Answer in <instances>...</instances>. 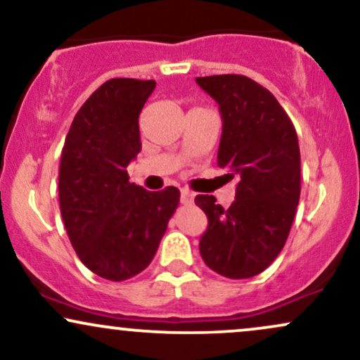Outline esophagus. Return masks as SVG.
<instances>
[{"mask_svg":"<svg viewBox=\"0 0 360 360\" xmlns=\"http://www.w3.org/2000/svg\"><path fill=\"white\" fill-rule=\"evenodd\" d=\"M194 200V194L189 189H181V203L183 205H191Z\"/></svg>","mask_w":360,"mask_h":360,"instance_id":"1","label":"esophagus"}]
</instances>
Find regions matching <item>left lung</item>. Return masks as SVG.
<instances>
[{"instance_id": "obj_1", "label": "left lung", "mask_w": 360, "mask_h": 360, "mask_svg": "<svg viewBox=\"0 0 360 360\" xmlns=\"http://www.w3.org/2000/svg\"><path fill=\"white\" fill-rule=\"evenodd\" d=\"M196 82L220 105L218 166L238 179L230 208L208 194L194 198L208 217L200 254L220 276L254 278L278 257L295 220L301 193L298 135L274 94L250 77L220 74Z\"/></svg>"}]
</instances>
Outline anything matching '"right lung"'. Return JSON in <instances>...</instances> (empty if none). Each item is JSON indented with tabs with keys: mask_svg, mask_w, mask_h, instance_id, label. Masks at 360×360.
<instances>
[{
	"mask_svg": "<svg viewBox=\"0 0 360 360\" xmlns=\"http://www.w3.org/2000/svg\"><path fill=\"white\" fill-rule=\"evenodd\" d=\"M155 81L115 77L81 106L62 147L59 203L81 262L108 281H125L154 259L179 205V189L147 191L128 181L142 148L139 115Z\"/></svg>",
	"mask_w": 360,
	"mask_h": 360,
	"instance_id": "obj_1",
	"label": "right lung"
}]
</instances>
